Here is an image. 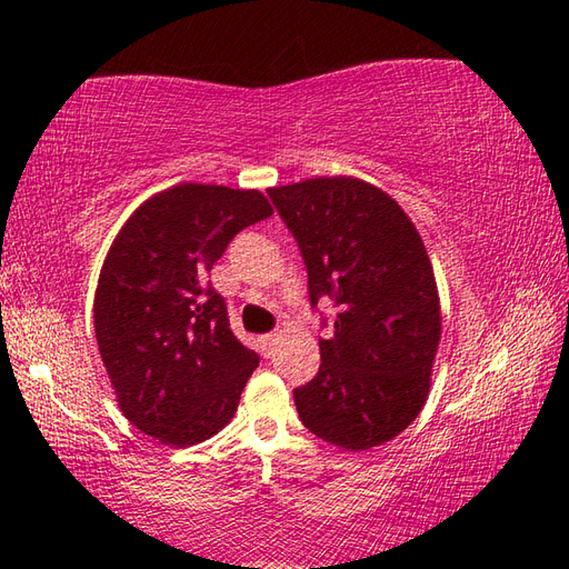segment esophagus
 <instances>
[{
  "mask_svg": "<svg viewBox=\"0 0 569 569\" xmlns=\"http://www.w3.org/2000/svg\"><path fill=\"white\" fill-rule=\"evenodd\" d=\"M276 332H266V335H261L259 337V345H261V349H263V352H266V349H271V345L276 342Z\"/></svg>",
  "mask_w": 569,
  "mask_h": 569,
  "instance_id": "esophagus-1",
  "label": "esophagus"
}]
</instances>
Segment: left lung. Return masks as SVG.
<instances>
[{"instance_id": "8db88e82", "label": "left lung", "mask_w": 569, "mask_h": 569, "mask_svg": "<svg viewBox=\"0 0 569 569\" xmlns=\"http://www.w3.org/2000/svg\"><path fill=\"white\" fill-rule=\"evenodd\" d=\"M266 192L303 253L310 306L332 298L340 308L332 337L320 340L316 379L293 391L300 420L355 452L393 440L426 406L442 322L416 224L359 178H310Z\"/></svg>"}]
</instances>
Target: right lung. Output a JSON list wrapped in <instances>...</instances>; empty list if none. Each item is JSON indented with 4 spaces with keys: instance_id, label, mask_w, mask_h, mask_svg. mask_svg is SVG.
Returning <instances> with one entry per match:
<instances>
[{
    "instance_id": "obj_1",
    "label": "right lung",
    "mask_w": 569,
    "mask_h": 569,
    "mask_svg": "<svg viewBox=\"0 0 569 569\" xmlns=\"http://www.w3.org/2000/svg\"><path fill=\"white\" fill-rule=\"evenodd\" d=\"M259 190L180 183L129 217L102 263L94 335L127 420L166 445L212 438L259 355L229 330L208 281L241 229L271 217Z\"/></svg>"
}]
</instances>
